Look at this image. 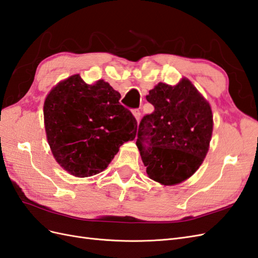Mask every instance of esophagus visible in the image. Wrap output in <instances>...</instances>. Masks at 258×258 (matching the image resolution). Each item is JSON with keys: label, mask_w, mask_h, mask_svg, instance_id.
Returning a JSON list of instances; mask_svg holds the SVG:
<instances>
[{"label": "esophagus", "mask_w": 258, "mask_h": 258, "mask_svg": "<svg viewBox=\"0 0 258 258\" xmlns=\"http://www.w3.org/2000/svg\"><path fill=\"white\" fill-rule=\"evenodd\" d=\"M133 115H134V117L136 118V121L137 122H140V120H141V111L138 110V109H135V110H133Z\"/></svg>", "instance_id": "obj_1"}]
</instances>
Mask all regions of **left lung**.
Listing matches in <instances>:
<instances>
[{
  "label": "left lung",
  "instance_id": "8db88e82",
  "mask_svg": "<svg viewBox=\"0 0 258 258\" xmlns=\"http://www.w3.org/2000/svg\"><path fill=\"white\" fill-rule=\"evenodd\" d=\"M155 107L145 115L136 145L151 180L175 185L192 176L206 157L213 134V112L188 79L159 83L146 96Z\"/></svg>",
  "mask_w": 258,
  "mask_h": 258
}]
</instances>
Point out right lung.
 I'll use <instances>...</instances> for the list:
<instances>
[{
    "label": "right lung",
    "instance_id": "add662e5",
    "mask_svg": "<svg viewBox=\"0 0 258 258\" xmlns=\"http://www.w3.org/2000/svg\"><path fill=\"white\" fill-rule=\"evenodd\" d=\"M120 98L102 79L88 85L79 74L58 83L45 98L48 143L56 162L72 175L102 172L118 148L135 138L136 118Z\"/></svg>",
    "mask_w": 258,
    "mask_h": 258
}]
</instances>
